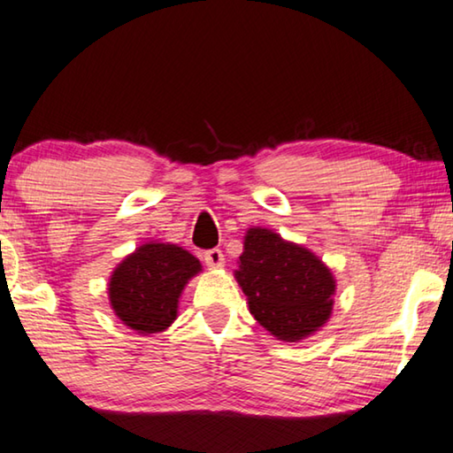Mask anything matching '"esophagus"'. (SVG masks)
I'll return each instance as SVG.
<instances>
[{"label": "esophagus", "instance_id": "esophagus-1", "mask_svg": "<svg viewBox=\"0 0 453 453\" xmlns=\"http://www.w3.org/2000/svg\"><path fill=\"white\" fill-rule=\"evenodd\" d=\"M203 259H205V265H208L210 270H218V267H221L226 262V257H224V254H221V250L205 251Z\"/></svg>", "mask_w": 453, "mask_h": 453}]
</instances>
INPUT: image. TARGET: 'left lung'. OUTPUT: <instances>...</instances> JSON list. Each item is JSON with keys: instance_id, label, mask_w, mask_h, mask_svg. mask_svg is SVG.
I'll use <instances>...</instances> for the list:
<instances>
[{"instance_id": "8db88e82", "label": "left lung", "mask_w": 453, "mask_h": 453, "mask_svg": "<svg viewBox=\"0 0 453 453\" xmlns=\"http://www.w3.org/2000/svg\"><path fill=\"white\" fill-rule=\"evenodd\" d=\"M250 313L281 342H300L319 332L334 310L335 278L300 243L267 227H250L234 272Z\"/></svg>"}]
</instances>
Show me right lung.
<instances>
[{
    "label": "right lung",
    "instance_id": "obj_1",
    "mask_svg": "<svg viewBox=\"0 0 453 453\" xmlns=\"http://www.w3.org/2000/svg\"><path fill=\"white\" fill-rule=\"evenodd\" d=\"M202 264L175 243L145 242L116 265L107 297L121 324L142 335L162 334L178 319L181 291Z\"/></svg>",
    "mask_w": 453,
    "mask_h": 453
}]
</instances>
